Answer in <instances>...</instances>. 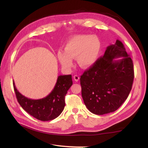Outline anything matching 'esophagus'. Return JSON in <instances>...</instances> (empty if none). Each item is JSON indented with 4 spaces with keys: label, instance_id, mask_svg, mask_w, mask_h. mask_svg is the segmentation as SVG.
I'll return each instance as SVG.
<instances>
[{
    "label": "esophagus",
    "instance_id": "esophagus-1",
    "mask_svg": "<svg viewBox=\"0 0 148 148\" xmlns=\"http://www.w3.org/2000/svg\"><path fill=\"white\" fill-rule=\"evenodd\" d=\"M73 79H74V80L75 81V82H78L79 79V76L75 75L73 76Z\"/></svg>",
    "mask_w": 148,
    "mask_h": 148
}]
</instances>
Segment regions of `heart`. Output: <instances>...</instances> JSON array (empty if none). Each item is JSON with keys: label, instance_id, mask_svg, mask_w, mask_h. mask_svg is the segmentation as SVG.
<instances>
[{"label": "heart", "instance_id": "1", "mask_svg": "<svg viewBox=\"0 0 148 148\" xmlns=\"http://www.w3.org/2000/svg\"><path fill=\"white\" fill-rule=\"evenodd\" d=\"M101 48V42L96 36L78 35L69 40L65 51L58 52V58L64 68L73 66L72 58H77L81 67L88 68L93 65L98 59Z\"/></svg>", "mask_w": 148, "mask_h": 148}]
</instances>
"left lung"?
Masks as SVG:
<instances>
[{"mask_svg":"<svg viewBox=\"0 0 148 148\" xmlns=\"http://www.w3.org/2000/svg\"><path fill=\"white\" fill-rule=\"evenodd\" d=\"M118 58H121L116 60ZM133 79V60L123 44L117 40L114 44L106 48L103 56L81 75L85 105L95 114L114 112L129 96Z\"/></svg>","mask_w":148,"mask_h":148,"instance_id":"1","label":"left lung"}]
</instances>
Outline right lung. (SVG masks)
Listing matches in <instances>:
<instances>
[{
  "mask_svg": "<svg viewBox=\"0 0 148 148\" xmlns=\"http://www.w3.org/2000/svg\"><path fill=\"white\" fill-rule=\"evenodd\" d=\"M72 84L71 75L58 76L51 93L39 100H32L23 96L18 92L14 82L13 88L18 102L28 114L40 121H48L58 117L64 110V98Z\"/></svg>",
  "mask_w": 148,
  "mask_h": 148,
  "instance_id": "right-lung-1",
  "label": "right lung"
}]
</instances>
